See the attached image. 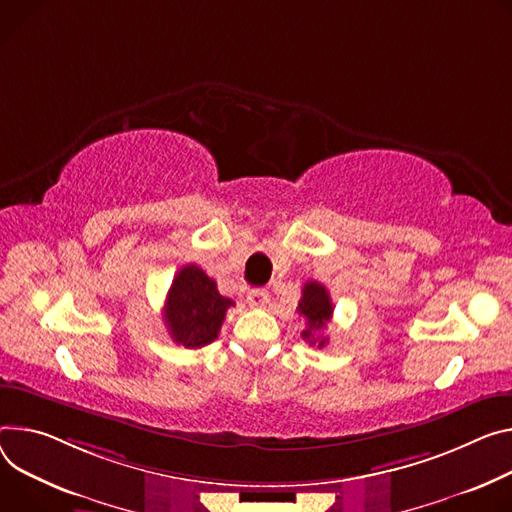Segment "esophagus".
I'll return each mask as SVG.
<instances>
[{"label": "esophagus", "mask_w": 512, "mask_h": 512, "mask_svg": "<svg viewBox=\"0 0 512 512\" xmlns=\"http://www.w3.org/2000/svg\"><path fill=\"white\" fill-rule=\"evenodd\" d=\"M269 300H271V296H269L267 290H253V292H249V296H247V302H249V306H253V308H265V306L269 304Z\"/></svg>", "instance_id": "esophagus-1"}]
</instances>
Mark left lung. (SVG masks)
<instances>
[{"label": "left lung", "mask_w": 512, "mask_h": 512, "mask_svg": "<svg viewBox=\"0 0 512 512\" xmlns=\"http://www.w3.org/2000/svg\"><path fill=\"white\" fill-rule=\"evenodd\" d=\"M296 310L300 316L306 318V324H308V327L302 331V339L318 347L327 345L329 339L322 337V331L327 329V322H331L333 318V302L327 288L318 282L304 284L302 298Z\"/></svg>", "instance_id": "1"}]
</instances>
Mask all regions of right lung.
I'll list each match as a JSON object with an SVG mask.
<instances>
[{"instance_id":"1","label":"right lung","mask_w":512,"mask_h":512,"mask_svg":"<svg viewBox=\"0 0 512 512\" xmlns=\"http://www.w3.org/2000/svg\"><path fill=\"white\" fill-rule=\"evenodd\" d=\"M230 306L235 302L218 292L212 277L198 265H185L167 292L163 312L167 331L177 345L204 347L218 337Z\"/></svg>"}]
</instances>
